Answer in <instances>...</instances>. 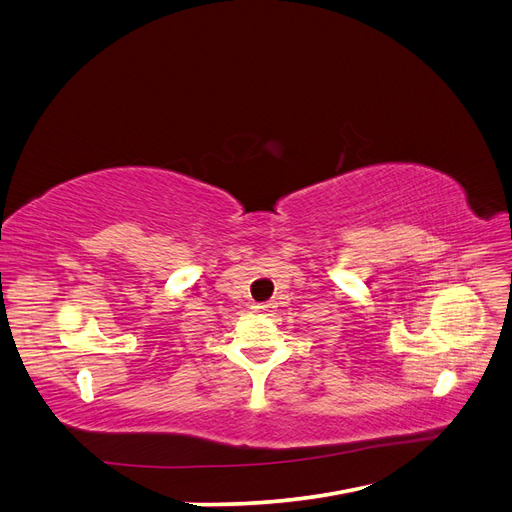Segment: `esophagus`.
Wrapping results in <instances>:
<instances>
[{"mask_svg":"<svg viewBox=\"0 0 512 512\" xmlns=\"http://www.w3.org/2000/svg\"><path fill=\"white\" fill-rule=\"evenodd\" d=\"M273 309H275V305L273 303H258V305H254V312L256 314H273Z\"/></svg>","mask_w":512,"mask_h":512,"instance_id":"34e87169","label":"esophagus"}]
</instances>
